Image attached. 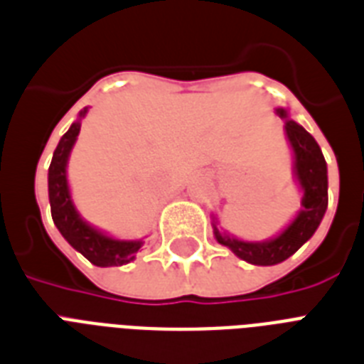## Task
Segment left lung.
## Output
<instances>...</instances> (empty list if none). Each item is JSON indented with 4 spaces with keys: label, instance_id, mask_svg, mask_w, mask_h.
I'll use <instances>...</instances> for the list:
<instances>
[{
    "label": "left lung",
    "instance_id": "obj_1",
    "mask_svg": "<svg viewBox=\"0 0 364 364\" xmlns=\"http://www.w3.org/2000/svg\"><path fill=\"white\" fill-rule=\"evenodd\" d=\"M277 115L285 119V132H287L289 143L294 153V170H296L300 187L304 191V198H302L304 210L300 211L299 217L277 238L270 242H242V240L225 236L215 228L217 242L227 245L242 260L259 266L277 264L296 253L302 247V243L314 236L328 204L327 162L323 159L321 149L311 137V134L287 119V111L277 109Z\"/></svg>",
    "mask_w": 364,
    "mask_h": 364
}]
</instances>
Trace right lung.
<instances>
[{
  "label": "right lung",
  "instance_id": "add662e5",
  "mask_svg": "<svg viewBox=\"0 0 364 364\" xmlns=\"http://www.w3.org/2000/svg\"><path fill=\"white\" fill-rule=\"evenodd\" d=\"M87 115V109L81 111V117ZM81 130V122L77 121L60 139L58 147L53 154V162L48 168V200H50V213L60 234L70 242L81 255H85L96 266H121L134 260L141 247V242H122L113 240L96 228L88 227L81 217L77 215L73 202H71L65 166L68 156Z\"/></svg>",
  "mask_w": 364,
  "mask_h": 364
}]
</instances>
